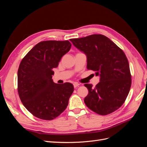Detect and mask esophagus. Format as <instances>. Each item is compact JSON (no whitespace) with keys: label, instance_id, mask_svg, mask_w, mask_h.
Wrapping results in <instances>:
<instances>
[{"label":"esophagus","instance_id":"1","mask_svg":"<svg viewBox=\"0 0 147 147\" xmlns=\"http://www.w3.org/2000/svg\"><path fill=\"white\" fill-rule=\"evenodd\" d=\"M74 88H77V87H78L79 85H80V84H78V83H74Z\"/></svg>","mask_w":147,"mask_h":147}]
</instances>
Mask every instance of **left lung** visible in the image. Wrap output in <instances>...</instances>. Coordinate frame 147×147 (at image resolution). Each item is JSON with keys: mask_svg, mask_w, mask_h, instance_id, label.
I'll return each instance as SVG.
<instances>
[{"mask_svg": "<svg viewBox=\"0 0 147 147\" xmlns=\"http://www.w3.org/2000/svg\"><path fill=\"white\" fill-rule=\"evenodd\" d=\"M70 40L86 54L87 69L100 77L94 87L84 84L89 91L84 99L86 105L101 115L116 111L125 102L131 86L129 64L125 53L104 35L92 34Z\"/></svg>", "mask_w": 147, "mask_h": 147, "instance_id": "1", "label": "left lung"}]
</instances>
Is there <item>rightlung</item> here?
I'll return each instance as SVG.
<instances>
[{"instance_id":"add662e5","label":"right lung","mask_w":147,"mask_h":147,"mask_svg":"<svg viewBox=\"0 0 147 147\" xmlns=\"http://www.w3.org/2000/svg\"><path fill=\"white\" fill-rule=\"evenodd\" d=\"M68 40L37 43L22 59L18 70V92L29 112L43 120H52L67 108L74 88L70 83L53 82V69L71 48Z\"/></svg>"}]
</instances>
